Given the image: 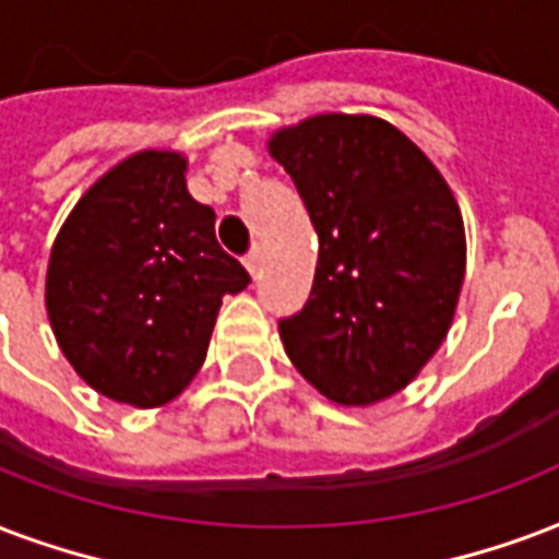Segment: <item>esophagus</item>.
Returning a JSON list of instances; mask_svg holds the SVG:
<instances>
[{
	"instance_id": "esophagus-1",
	"label": "esophagus",
	"mask_w": 559,
	"mask_h": 559,
	"mask_svg": "<svg viewBox=\"0 0 559 559\" xmlns=\"http://www.w3.org/2000/svg\"><path fill=\"white\" fill-rule=\"evenodd\" d=\"M261 258H263L261 249H254L249 258H246V270H249L251 278H258V270H261Z\"/></svg>"
}]
</instances>
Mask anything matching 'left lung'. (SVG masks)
I'll list each match as a JSON object with an SVG mask.
<instances>
[{
  "instance_id": "1",
  "label": "left lung",
  "mask_w": 559,
  "mask_h": 559,
  "mask_svg": "<svg viewBox=\"0 0 559 559\" xmlns=\"http://www.w3.org/2000/svg\"><path fill=\"white\" fill-rule=\"evenodd\" d=\"M266 148L319 237L308 305L278 325L284 352L340 407L402 393L449 336L466 275L449 181L372 114H317L278 128Z\"/></svg>"
}]
</instances>
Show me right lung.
<instances>
[{"label":"right lung","mask_w":559,"mask_h":559,"mask_svg":"<svg viewBox=\"0 0 559 559\" xmlns=\"http://www.w3.org/2000/svg\"><path fill=\"white\" fill-rule=\"evenodd\" d=\"M187 157L143 148L81 195L52 242L46 317L81 381L110 402L164 407L202 369L223 296L249 272L187 190Z\"/></svg>","instance_id":"1"}]
</instances>
